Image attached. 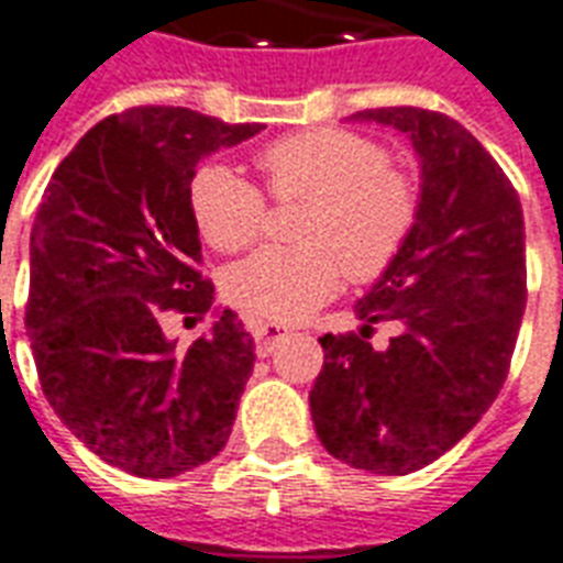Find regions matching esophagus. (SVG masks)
<instances>
[{"mask_svg":"<svg viewBox=\"0 0 563 563\" xmlns=\"http://www.w3.org/2000/svg\"><path fill=\"white\" fill-rule=\"evenodd\" d=\"M253 339H256V354L268 357L283 339L289 336L291 330L286 324H272V321H253Z\"/></svg>","mask_w":563,"mask_h":563,"instance_id":"obj_1","label":"esophagus"}]
</instances>
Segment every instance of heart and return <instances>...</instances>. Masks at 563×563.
<instances>
[{
	"mask_svg": "<svg viewBox=\"0 0 563 563\" xmlns=\"http://www.w3.org/2000/svg\"><path fill=\"white\" fill-rule=\"evenodd\" d=\"M274 200H307L300 244L265 247L227 272L224 291L260 321H298L339 289L342 272L368 283L396 263L419 218L416 179L389 153L351 129H310L274 141L256 156ZM191 212L212 247L227 253L260 242L268 203L227 165H203L188 188Z\"/></svg>",
	"mask_w": 563,
	"mask_h": 563,
	"instance_id": "b5f03b06",
	"label": "heart"
}]
</instances>
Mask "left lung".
Returning a JSON list of instances; mask_svg holds the SVG:
<instances>
[{"mask_svg":"<svg viewBox=\"0 0 563 563\" xmlns=\"http://www.w3.org/2000/svg\"><path fill=\"white\" fill-rule=\"evenodd\" d=\"M354 118L413 141L419 218L396 263L357 300L360 336L319 339L324 366L310 410L333 457L407 475L470 434L499 396L526 310V227L517 188L457 120L413 106ZM375 320L402 328L386 352L365 342Z\"/></svg>","mask_w":563,"mask_h":563,"instance_id":"1","label":"left lung"}]
</instances>
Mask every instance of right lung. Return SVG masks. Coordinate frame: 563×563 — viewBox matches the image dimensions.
<instances>
[{"label":"right lung","instance_id":"obj_1","mask_svg":"<svg viewBox=\"0 0 563 563\" xmlns=\"http://www.w3.org/2000/svg\"><path fill=\"white\" fill-rule=\"evenodd\" d=\"M263 123L141 106L100 120L55 167L32 227L25 330L43 396L81 443L139 478L212 461L253 372L233 310L186 351L165 312L212 310L188 200L197 162Z\"/></svg>","mask_w":563,"mask_h":563}]
</instances>
